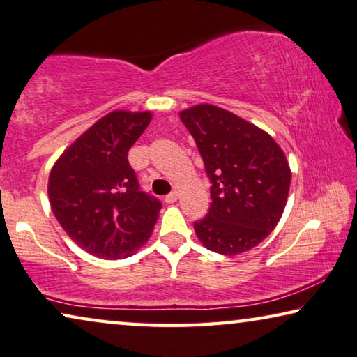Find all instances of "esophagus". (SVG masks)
<instances>
[{"label": "esophagus", "instance_id": "1", "mask_svg": "<svg viewBox=\"0 0 357 357\" xmlns=\"http://www.w3.org/2000/svg\"><path fill=\"white\" fill-rule=\"evenodd\" d=\"M178 200V192L176 190H174V192H169L167 197H165V202L167 204H174Z\"/></svg>", "mask_w": 357, "mask_h": 357}]
</instances>
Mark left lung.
I'll use <instances>...</instances> for the list:
<instances>
[{
  "mask_svg": "<svg viewBox=\"0 0 357 357\" xmlns=\"http://www.w3.org/2000/svg\"><path fill=\"white\" fill-rule=\"evenodd\" d=\"M210 179L207 217L194 223L205 248L223 255L252 249L283 215L291 169L272 135L213 105L179 113Z\"/></svg>",
  "mask_w": 357,
  "mask_h": 357,
  "instance_id": "left-lung-1",
  "label": "left lung"
}]
</instances>
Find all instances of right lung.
Wrapping results in <instances>:
<instances>
[{
    "label": "right lung",
    "instance_id": "right-lung-1",
    "mask_svg": "<svg viewBox=\"0 0 357 357\" xmlns=\"http://www.w3.org/2000/svg\"><path fill=\"white\" fill-rule=\"evenodd\" d=\"M150 112H112L64 150L50 173L48 197L69 238L100 259L129 257L157 223L162 202L139 189L128 152Z\"/></svg>",
    "mask_w": 357,
    "mask_h": 357
}]
</instances>
